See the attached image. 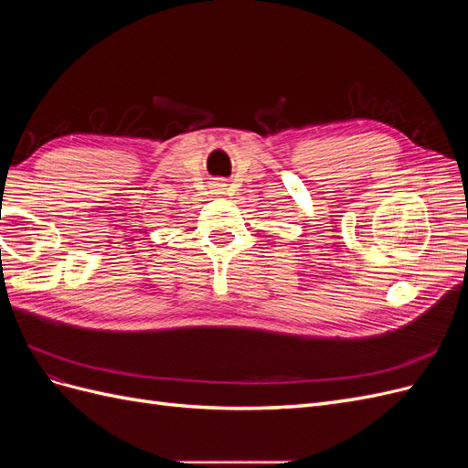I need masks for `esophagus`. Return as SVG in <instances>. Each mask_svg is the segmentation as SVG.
Segmentation results:
<instances>
[{"label":"esophagus","mask_w":468,"mask_h":468,"mask_svg":"<svg viewBox=\"0 0 468 468\" xmlns=\"http://www.w3.org/2000/svg\"><path fill=\"white\" fill-rule=\"evenodd\" d=\"M215 186H217V187H218V189L222 191L224 187H229V183H226V181H217V183H215Z\"/></svg>","instance_id":"esophagus-1"}]
</instances>
